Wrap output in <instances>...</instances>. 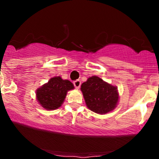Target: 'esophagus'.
I'll return each instance as SVG.
<instances>
[{
    "label": "esophagus",
    "instance_id": "34e87169",
    "mask_svg": "<svg viewBox=\"0 0 159 159\" xmlns=\"http://www.w3.org/2000/svg\"><path fill=\"white\" fill-rule=\"evenodd\" d=\"M73 84H74L75 88L78 89L80 87V86H81V81H80V80H76V81H73Z\"/></svg>",
    "mask_w": 159,
    "mask_h": 159
}]
</instances>
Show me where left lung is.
Wrapping results in <instances>:
<instances>
[{"mask_svg":"<svg viewBox=\"0 0 159 159\" xmlns=\"http://www.w3.org/2000/svg\"><path fill=\"white\" fill-rule=\"evenodd\" d=\"M81 90L88 108L97 114H106L114 110L119 98L116 87L97 76L89 78L82 84Z\"/></svg>","mask_w":159,"mask_h":159,"instance_id":"1","label":"left lung"}]
</instances>
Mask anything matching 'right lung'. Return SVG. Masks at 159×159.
Instances as JSON below:
<instances>
[{"label": "right lung", "instance_id": "add662e5", "mask_svg": "<svg viewBox=\"0 0 159 159\" xmlns=\"http://www.w3.org/2000/svg\"><path fill=\"white\" fill-rule=\"evenodd\" d=\"M73 88L72 82L63 80L60 76L54 77L36 90V97L44 108L55 110L64 101L67 91Z\"/></svg>", "mask_w": 159, "mask_h": 159}]
</instances>
